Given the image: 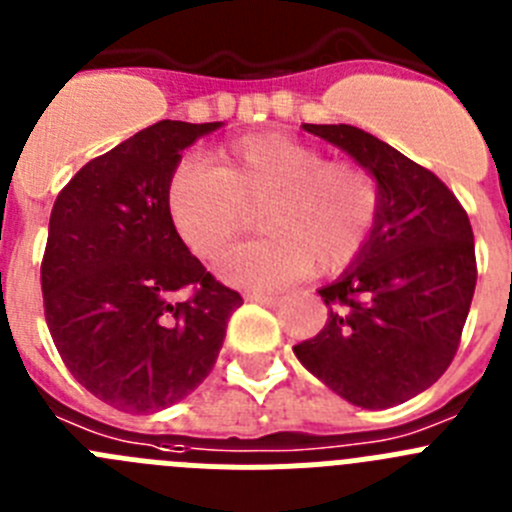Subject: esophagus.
I'll return each mask as SVG.
<instances>
[{
  "mask_svg": "<svg viewBox=\"0 0 512 512\" xmlns=\"http://www.w3.org/2000/svg\"><path fill=\"white\" fill-rule=\"evenodd\" d=\"M246 299H251V302H259V304H266V307H276V304L281 302V299L274 297V294H261V292L246 294Z\"/></svg>",
  "mask_w": 512,
  "mask_h": 512,
  "instance_id": "obj_1",
  "label": "esophagus"
}]
</instances>
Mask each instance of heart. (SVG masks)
<instances>
[{"label": "heart", "mask_w": 512, "mask_h": 512, "mask_svg": "<svg viewBox=\"0 0 512 512\" xmlns=\"http://www.w3.org/2000/svg\"><path fill=\"white\" fill-rule=\"evenodd\" d=\"M259 208V241L220 261V274L251 289H274L337 274L368 246L381 215V190L363 164L327 159L314 144L264 131L223 144L215 164L185 159L167 182V213L198 259L215 261Z\"/></svg>", "instance_id": "heart-1"}]
</instances>
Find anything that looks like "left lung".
Wrapping results in <instances>:
<instances>
[{
    "instance_id": "1",
    "label": "left lung",
    "mask_w": 512,
    "mask_h": 512,
    "mask_svg": "<svg viewBox=\"0 0 512 512\" xmlns=\"http://www.w3.org/2000/svg\"><path fill=\"white\" fill-rule=\"evenodd\" d=\"M304 129L378 180L381 215L355 264L320 289L330 320L294 355L337 396L388 409L437 383L457 355L477 284L470 218L434 172L368 131Z\"/></svg>"
}]
</instances>
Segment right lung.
Masks as SVG:
<instances>
[{"instance_id": "add662e5", "label": "right lung", "mask_w": 512, "mask_h": 512, "mask_svg": "<svg viewBox=\"0 0 512 512\" xmlns=\"http://www.w3.org/2000/svg\"><path fill=\"white\" fill-rule=\"evenodd\" d=\"M220 121H157L91 159L58 192L40 266L45 322L65 368L119 411L167 409L200 386L241 294L172 228L167 182Z\"/></svg>"}]
</instances>
